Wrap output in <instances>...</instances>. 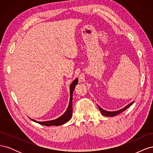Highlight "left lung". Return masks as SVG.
I'll return each mask as SVG.
<instances>
[{"instance_id": "obj_1", "label": "left lung", "mask_w": 153, "mask_h": 153, "mask_svg": "<svg viewBox=\"0 0 153 153\" xmlns=\"http://www.w3.org/2000/svg\"><path fill=\"white\" fill-rule=\"evenodd\" d=\"M133 103V101L132 103H131L130 104L126 106H125V107H124V108H123V109H121V110H117V111H115V112H108V111H106V110H105L102 109V108H101L100 107V106H99L98 105V108H99V109H100V110L101 113L102 114V115H105V116H108V117H114V116H115V115H117L119 114L120 113L123 112V111L126 110L128 108H129V106H130Z\"/></svg>"}]
</instances>
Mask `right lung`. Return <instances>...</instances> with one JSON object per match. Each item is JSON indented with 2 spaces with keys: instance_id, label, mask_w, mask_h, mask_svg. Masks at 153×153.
<instances>
[{
  "instance_id": "right-lung-1",
  "label": "right lung",
  "mask_w": 153,
  "mask_h": 153,
  "mask_svg": "<svg viewBox=\"0 0 153 153\" xmlns=\"http://www.w3.org/2000/svg\"><path fill=\"white\" fill-rule=\"evenodd\" d=\"M78 79L76 78V80H74L70 85V100H69V103L68 105V107L67 110L66 111V112L64 113L62 115H61V117L53 120V121H45V122H38L36 121L35 120L31 119L32 121H33L36 123H38L40 124L44 125V126H60V125H62L63 124H65L67 123L68 121L70 120L72 116V113H73V105H72V98H73V92L74 89H75V86L78 84Z\"/></svg>"
}]
</instances>
